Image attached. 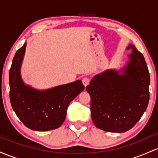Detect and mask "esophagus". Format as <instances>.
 Segmentation results:
<instances>
[{
	"instance_id": "obj_1",
	"label": "esophagus",
	"mask_w": 158,
	"mask_h": 158,
	"mask_svg": "<svg viewBox=\"0 0 158 158\" xmlns=\"http://www.w3.org/2000/svg\"><path fill=\"white\" fill-rule=\"evenodd\" d=\"M89 82H90V79L88 77H85L82 79V83L85 87H86L87 85L89 84Z\"/></svg>"
}]
</instances>
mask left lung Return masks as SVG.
<instances>
[{
    "instance_id": "1",
    "label": "left lung",
    "mask_w": 158,
    "mask_h": 158,
    "mask_svg": "<svg viewBox=\"0 0 158 158\" xmlns=\"http://www.w3.org/2000/svg\"><path fill=\"white\" fill-rule=\"evenodd\" d=\"M128 60L119 70L110 69L97 74L86 90L90 96V110L96 127L123 133L139 120L149 101L150 75L144 57L129 44Z\"/></svg>"
}]
</instances>
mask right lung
I'll return each mask as SVG.
<instances>
[{"label":"right lung","mask_w":158,"mask_h":158,"mask_svg":"<svg viewBox=\"0 0 158 158\" xmlns=\"http://www.w3.org/2000/svg\"><path fill=\"white\" fill-rule=\"evenodd\" d=\"M27 43L16 52L10 70V97L14 111L25 126L34 131L53 130L61 126L73 99L84 90L81 80L38 90L23 82L21 68Z\"/></svg>","instance_id":"1"}]
</instances>
